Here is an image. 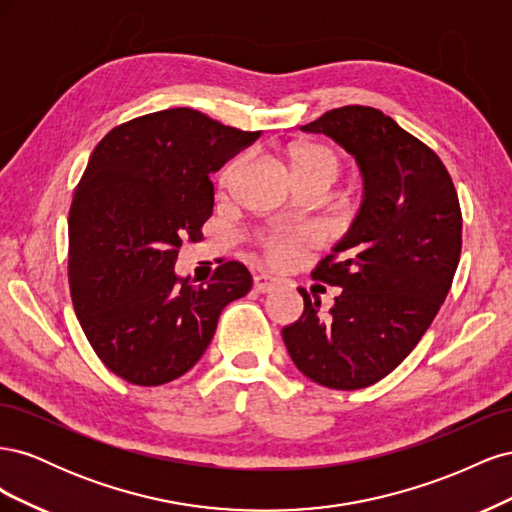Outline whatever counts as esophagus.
I'll use <instances>...</instances> for the list:
<instances>
[{
	"mask_svg": "<svg viewBox=\"0 0 512 512\" xmlns=\"http://www.w3.org/2000/svg\"><path fill=\"white\" fill-rule=\"evenodd\" d=\"M280 284L275 280L273 275H269V273H258V275H254V288L258 290V292H271V290H275V286Z\"/></svg>",
	"mask_w": 512,
	"mask_h": 512,
	"instance_id": "obj_1",
	"label": "esophagus"
}]
</instances>
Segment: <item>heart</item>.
Instances as JSON below:
<instances>
[{"mask_svg":"<svg viewBox=\"0 0 512 512\" xmlns=\"http://www.w3.org/2000/svg\"><path fill=\"white\" fill-rule=\"evenodd\" d=\"M288 170L294 179V183L316 179L331 185L337 177L339 162L335 158V153L322 145H297L288 151L286 156ZM243 166V158H232L218 175V188L224 192L228 190L232 181L239 175V170ZM316 241V235L312 228H288V230H271V232H262L258 237V243L262 247V252L267 254L269 260L273 262H290L294 256H297L303 247H309Z\"/></svg>","mask_w":512,"mask_h":512,"instance_id":"b5f03b06","label":"heart"}]
</instances>
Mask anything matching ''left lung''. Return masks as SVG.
<instances>
[{"mask_svg": "<svg viewBox=\"0 0 512 512\" xmlns=\"http://www.w3.org/2000/svg\"><path fill=\"white\" fill-rule=\"evenodd\" d=\"M327 134L359 162L365 198L348 235L312 271L339 286L331 312L307 290L303 316L282 329L301 374L335 391L376 384L421 342L451 290L461 207L438 153L378 108L342 106L301 128Z\"/></svg>", "mask_w": 512, "mask_h": 512, "instance_id": "1", "label": "left lung"}]
</instances>
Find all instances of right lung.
<instances>
[{
    "mask_svg": "<svg viewBox=\"0 0 512 512\" xmlns=\"http://www.w3.org/2000/svg\"><path fill=\"white\" fill-rule=\"evenodd\" d=\"M260 132L194 108H166L108 132L89 158L68 215V282L76 318L115 376L160 386L190 371L222 309L252 290L237 260L211 280L175 275L183 241L203 239L209 175Z\"/></svg>",
    "mask_w": 512,
    "mask_h": 512,
    "instance_id": "1",
    "label": "right lung"
}]
</instances>
